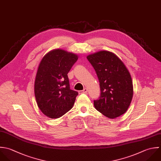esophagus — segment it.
<instances>
[{"label":"esophagus","instance_id":"esophagus-1","mask_svg":"<svg viewBox=\"0 0 161 161\" xmlns=\"http://www.w3.org/2000/svg\"><path fill=\"white\" fill-rule=\"evenodd\" d=\"M88 92V89L87 88H84L83 90H81V91H80V93H87Z\"/></svg>","mask_w":161,"mask_h":161}]
</instances>
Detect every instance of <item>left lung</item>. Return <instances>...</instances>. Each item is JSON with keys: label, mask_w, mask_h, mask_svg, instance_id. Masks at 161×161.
<instances>
[{"label": "left lung", "mask_w": 161, "mask_h": 161, "mask_svg": "<svg viewBox=\"0 0 161 161\" xmlns=\"http://www.w3.org/2000/svg\"><path fill=\"white\" fill-rule=\"evenodd\" d=\"M93 66L101 90L95 108L109 119H115L128 110L134 88L130 73L124 62L114 53L100 51L86 56Z\"/></svg>", "instance_id": "1"}]
</instances>
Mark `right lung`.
I'll return each instance as SVG.
<instances>
[{"instance_id": "add662e5", "label": "right lung", "mask_w": 161, "mask_h": 161, "mask_svg": "<svg viewBox=\"0 0 161 161\" xmlns=\"http://www.w3.org/2000/svg\"><path fill=\"white\" fill-rule=\"evenodd\" d=\"M78 55L61 49L46 53L41 60L34 81V95L39 108L50 119H58L75 103L78 92L69 88L67 74Z\"/></svg>"}]
</instances>
